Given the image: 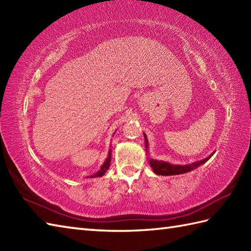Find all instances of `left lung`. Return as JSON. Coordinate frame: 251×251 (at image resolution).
<instances>
[{
  "mask_svg": "<svg viewBox=\"0 0 251 251\" xmlns=\"http://www.w3.org/2000/svg\"><path fill=\"white\" fill-rule=\"evenodd\" d=\"M145 139H146V147L148 148V139H147L146 135H145ZM211 156H212V154L205 159H201V161L195 162V163L190 164V165H172L167 162L156 161V159H150L149 162H150L153 172L156 175L174 176V175H180V174H185V173L191 172V170H193L199 166H201V164L206 163Z\"/></svg>",
  "mask_w": 251,
  "mask_h": 251,
  "instance_id": "obj_1",
  "label": "left lung"
}]
</instances>
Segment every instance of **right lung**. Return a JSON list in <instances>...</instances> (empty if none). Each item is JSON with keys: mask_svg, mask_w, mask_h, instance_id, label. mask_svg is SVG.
Listing matches in <instances>:
<instances>
[{"mask_svg": "<svg viewBox=\"0 0 251 251\" xmlns=\"http://www.w3.org/2000/svg\"><path fill=\"white\" fill-rule=\"evenodd\" d=\"M110 163H111V152H109V156L106 157L105 162L103 163L102 166L100 167V170L98 173H96L94 176H92V178H95V177H101V176H103L105 174L106 170L109 169L110 167Z\"/></svg>", "mask_w": 251, "mask_h": 251, "instance_id": "obj_1", "label": "right lung"}]
</instances>
